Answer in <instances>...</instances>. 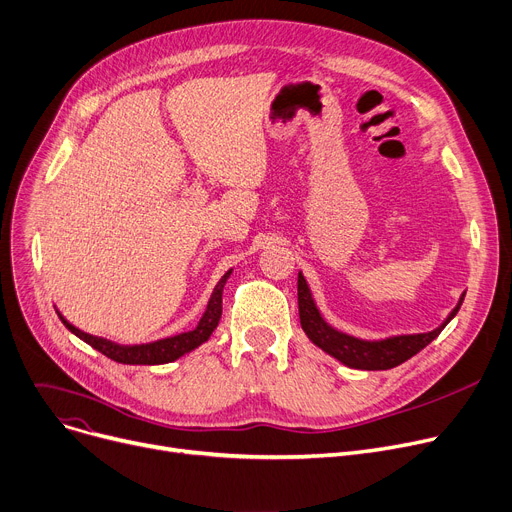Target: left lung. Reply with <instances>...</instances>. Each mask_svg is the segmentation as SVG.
I'll return each instance as SVG.
<instances>
[{"mask_svg":"<svg viewBox=\"0 0 512 512\" xmlns=\"http://www.w3.org/2000/svg\"><path fill=\"white\" fill-rule=\"evenodd\" d=\"M463 296L453 309V313L449 315V319L430 333L399 335V337L383 339V342H362V339L335 331L323 321L313 302L309 286H306L302 274H298V315H300V325L304 333L309 335L311 342L319 346L323 352L337 358L339 362H344L346 366L358 368V370H387L416 356L420 350H424L432 342L434 337H438V333L445 329L447 323L457 315V311L461 309Z\"/></svg>","mask_w":512,"mask_h":512,"instance_id":"1","label":"left lung"}]
</instances>
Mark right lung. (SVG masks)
I'll return each instance as SVG.
<instances>
[{
    "label": "right lung",
    "instance_id": "1",
    "mask_svg": "<svg viewBox=\"0 0 512 512\" xmlns=\"http://www.w3.org/2000/svg\"><path fill=\"white\" fill-rule=\"evenodd\" d=\"M232 271H226L222 276V280L216 284L212 298L208 302V309L203 313L199 325L191 331L173 335V337H164L158 339V342L152 344H142V346H119L109 342V339H102L90 333H84L82 329L74 327L72 323H67L59 313V319L63 321V325L70 329L72 333H76L80 339H84L86 344H90L94 350H98L100 354H105L107 358L121 362V364H164V362H173L177 358H181L183 354L195 350L197 346H201L203 342H208L212 331L218 327L220 317H222V290L226 280L230 278Z\"/></svg>",
    "mask_w": 512,
    "mask_h": 512
}]
</instances>
